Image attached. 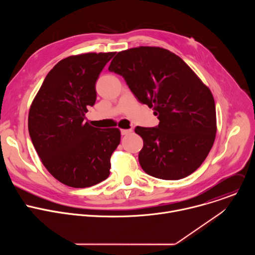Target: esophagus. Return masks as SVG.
I'll list each match as a JSON object with an SVG mask.
<instances>
[{
    "mask_svg": "<svg viewBox=\"0 0 255 255\" xmlns=\"http://www.w3.org/2000/svg\"><path fill=\"white\" fill-rule=\"evenodd\" d=\"M132 133V129H122L121 134L122 135H129Z\"/></svg>",
    "mask_w": 255,
    "mask_h": 255,
    "instance_id": "obj_1",
    "label": "esophagus"
}]
</instances>
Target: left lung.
Segmentation results:
<instances>
[{"instance_id":"1","label":"left lung","mask_w":255,"mask_h":255,"mask_svg":"<svg viewBox=\"0 0 255 255\" xmlns=\"http://www.w3.org/2000/svg\"><path fill=\"white\" fill-rule=\"evenodd\" d=\"M109 70L122 76L159 120L157 127L135 128L144 143L142 169L173 180L197 170L213 146L217 121L213 95L193 69L167 49L139 46L118 52Z\"/></svg>"}]
</instances>
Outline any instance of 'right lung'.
<instances>
[{
  "instance_id": "add662e5",
  "label": "right lung",
  "mask_w": 255,
  "mask_h": 255,
  "mask_svg": "<svg viewBox=\"0 0 255 255\" xmlns=\"http://www.w3.org/2000/svg\"><path fill=\"white\" fill-rule=\"evenodd\" d=\"M115 52L71 55L48 72L29 110L32 143L50 174L71 188H89L110 174L111 155L120 144L118 128L85 122L97 98L96 82Z\"/></svg>"
}]
</instances>
